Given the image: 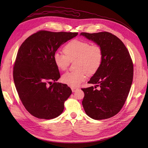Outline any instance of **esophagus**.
<instances>
[{
	"label": "esophagus",
	"instance_id": "1",
	"mask_svg": "<svg viewBox=\"0 0 148 148\" xmlns=\"http://www.w3.org/2000/svg\"><path fill=\"white\" fill-rule=\"evenodd\" d=\"M77 89V88H71V90H72V92H75Z\"/></svg>",
	"mask_w": 148,
	"mask_h": 148
}]
</instances>
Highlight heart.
Returning a JSON list of instances; mask_svg holds the SVG:
<instances>
[{
    "label": "heart",
    "mask_w": 148,
    "mask_h": 148,
    "mask_svg": "<svg viewBox=\"0 0 148 148\" xmlns=\"http://www.w3.org/2000/svg\"><path fill=\"white\" fill-rule=\"evenodd\" d=\"M65 54L60 51L54 53L53 60L56 67L62 71L66 69L70 61L76 59L74 71L62 75V82L71 87L78 86L86 79V74H95L101 65L103 51L97 45H92L86 41L73 40L64 47Z\"/></svg>",
    "instance_id": "obj_1"
}]
</instances>
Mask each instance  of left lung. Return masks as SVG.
Masks as SVG:
<instances>
[{
	"label": "left lung",
	"instance_id": "1",
	"mask_svg": "<svg viewBox=\"0 0 148 148\" xmlns=\"http://www.w3.org/2000/svg\"><path fill=\"white\" fill-rule=\"evenodd\" d=\"M83 36L99 46L103 61L88 83L93 86L82 89L84 93L82 105L86 114L95 120L113 117L125 104L133 79V65L122 41L107 32H82Z\"/></svg>",
	"mask_w": 148,
	"mask_h": 148
}]
</instances>
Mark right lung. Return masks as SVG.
Wrapping results in <instances>:
<instances>
[{
    "label": "right lung",
    "mask_w": 148,
    "mask_h": 148,
    "mask_svg": "<svg viewBox=\"0 0 148 148\" xmlns=\"http://www.w3.org/2000/svg\"><path fill=\"white\" fill-rule=\"evenodd\" d=\"M77 35L41 30L21 45L14 66V81L23 106L35 117L51 119L63 112L72 90L67 84L55 82L60 75L53 55ZM51 81L55 82L53 84Z\"/></svg>",
    "instance_id": "obj_1"
}]
</instances>
